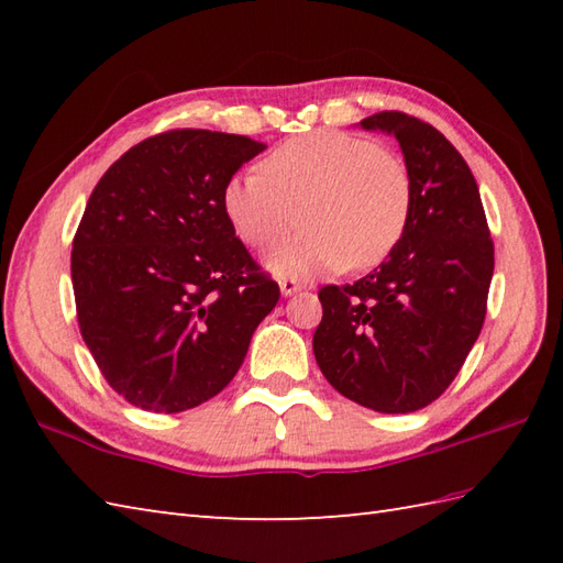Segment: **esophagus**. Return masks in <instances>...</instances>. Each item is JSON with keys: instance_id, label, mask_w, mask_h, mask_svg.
I'll return each instance as SVG.
<instances>
[{"instance_id": "34e87169", "label": "esophagus", "mask_w": 563, "mask_h": 563, "mask_svg": "<svg viewBox=\"0 0 563 563\" xmlns=\"http://www.w3.org/2000/svg\"><path fill=\"white\" fill-rule=\"evenodd\" d=\"M278 285H280V292L285 297H290V295L302 290V283L297 280V278H292V275H283V278H278Z\"/></svg>"}]
</instances>
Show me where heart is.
I'll return each mask as SVG.
<instances>
[{
	"mask_svg": "<svg viewBox=\"0 0 563 563\" xmlns=\"http://www.w3.org/2000/svg\"><path fill=\"white\" fill-rule=\"evenodd\" d=\"M258 172L224 184L222 210L236 236L256 249L290 234L302 214L307 230L268 258L278 275L373 268L397 249L411 218L404 162L361 135L314 130L292 137Z\"/></svg>",
	"mask_w": 563,
	"mask_h": 563,
	"instance_id": "obj_1",
	"label": "heart"
}]
</instances>
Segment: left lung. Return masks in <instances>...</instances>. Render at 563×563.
I'll return each mask as SVG.
<instances>
[{
	"label": "left lung",
	"mask_w": 563,
	"mask_h": 563,
	"mask_svg": "<svg viewBox=\"0 0 563 563\" xmlns=\"http://www.w3.org/2000/svg\"><path fill=\"white\" fill-rule=\"evenodd\" d=\"M361 128L397 137L411 218L373 273L319 290L324 314L312 349L343 397L379 413H411L450 387L479 339L494 242L479 186L440 130L399 111L369 115Z\"/></svg>",
	"instance_id": "1"
}]
</instances>
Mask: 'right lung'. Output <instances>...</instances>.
Here are the masks:
<instances>
[{"mask_svg":"<svg viewBox=\"0 0 563 563\" xmlns=\"http://www.w3.org/2000/svg\"><path fill=\"white\" fill-rule=\"evenodd\" d=\"M263 150L244 135L169 130L93 188L71 242L79 331L137 409L178 413L220 394L280 300L222 210L224 184Z\"/></svg>","mask_w":563,"mask_h":563,"instance_id":"1","label":"right lung"}]
</instances>
